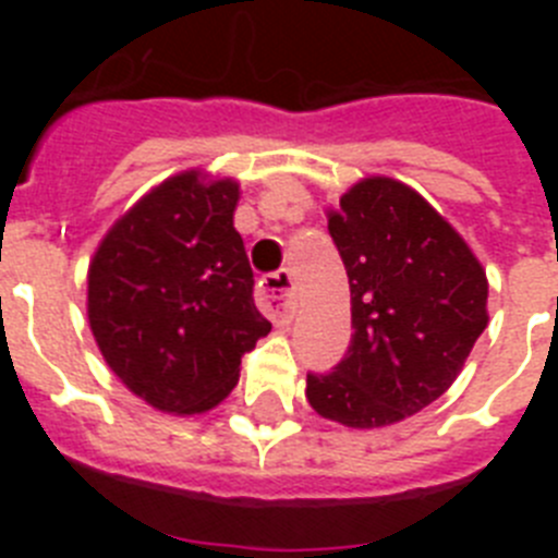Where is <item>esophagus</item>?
Instances as JSON below:
<instances>
[{
	"label": "esophagus",
	"mask_w": 558,
	"mask_h": 558,
	"mask_svg": "<svg viewBox=\"0 0 558 558\" xmlns=\"http://www.w3.org/2000/svg\"><path fill=\"white\" fill-rule=\"evenodd\" d=\"M256 302H259V307H263L279 327L293 322L295 284L290 270H279V274L265 276L263 282H259V290H256Z\"/></svg>",
	"instance_id": "1"
}]
</instances>
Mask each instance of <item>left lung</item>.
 <instances>
[{
  "mask_svg": "<svg viewBox=\"0 0 558 558\" xmlns=\"http://www.w3.org/2000/svg\"><path fill=\"white\" fill-rule=\"evenodd\" d=\"M327 220L354 332L335 372L307 374V402L354 430L397 425L456 383L489 324V279L466 240L388 175L349 186Z\"/></svg>",
  "mask_w": 558,
  "mask_h": 558,
  "instance_id": "8db88e82",
  "label": "left lung"
}]
</instances>
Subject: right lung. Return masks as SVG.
I'll return each instance as SVG.
<instances>
[{
  "label": "right lung",
  "instance_id": "1",
  "mask_svg": "<svg viewBox=\"0 0 558 558\" xmlns=\"http://www.w3.org/2000/svg\"><path fill=\"white\" fill-rule=\"evenodd\" d=\"M240 184L175 172L122 215L88 263V327L122 386L192 416L220 405L270 332L234 229Z\"/></svg>",
  "mask_w": 558,
  "mask_h": 558
}]
</instances>
